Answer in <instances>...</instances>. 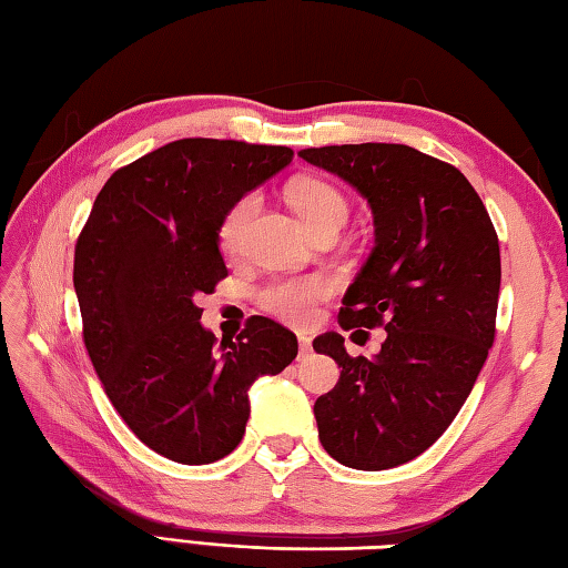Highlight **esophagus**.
Listing matches in <instances>:
<instances>
[{"instance_id":"34e87169","label":"esophagus","mask_w":568,"mask_h":568,"mask_svg":"<svg viewBox=\"0 0 568 568\" xmlns=\"http://www.w3.org/2000/svg\"><path fill=\"white\" fill-rule=\"evenodd\" d=\"M298 351H302V358L312 353V336L308 334H298Z\"/></svg>"}]
</instances>
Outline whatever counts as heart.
<instances>
[{
	"label": "heart",
	"mask_w": 568,
	"mask_h": 568,
	"mask_svg": "<svg viewBox=\"0 0 568 568\" xmlns=\"http://www.w3.org/2000/svg\"><path fill=\"white\" fill-rule=\"evenodd\" d=\"M288 205L312 232L326 227V224H344L346 220V200L338 195L324 180L316 178H296L286 187ZM260 207V197L244 195L230 207L220 227V242L224 252H237L242 247L244 230ZM324 294V284L318 280H286L274 282L260 294V302L266 312L280 316L288 324H302L312 316V304Z\"/></svg>",
	"instance_id": "b5f03b06"
}]
</instances>
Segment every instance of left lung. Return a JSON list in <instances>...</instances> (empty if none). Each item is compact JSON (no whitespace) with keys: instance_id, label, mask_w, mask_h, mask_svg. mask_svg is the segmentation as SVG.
Listing matches in <instances>:
<instances>
[{"instance_id":"obj_1","label":"left lung","mask_w":568,"mask_h":568,"mask_svg":"<svg viewBox=\"0 0 568 568\" xmlns=\"http://www.w3.org/2000/svg\"><path fill=\"white\" fill-rule=\"evenodd\" d=\"M298 158L368 202L373 250L346 288L341 326L388 334L371 358H351L336 331L314 338L341 368L314 405L318 440L346 467H398L450 427L485 366L501 280L497 232L469 180L410 145H326Z\"/></svg>"}]
</instances>
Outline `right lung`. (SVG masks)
<instances>
[{"label": "right lung", "instance_id": "obj_1", "mask_svg": "<svg viewBox=\"0 0 568 568\" xmlns=\"http://www.w3.org/2000/svg\"><path fill=\"white\" fill-rule=\"evenodd\" d=\"M292 158L284 145L173 141L115 170L77 242L85 351L125 425L173 463L230 455L250 420L252 385L298 353L292 331L264 316L217 344L195 304L227 276L224 215Z\"/></svg>", "mask_w": 568, "mask_h": 568}]
</instances>
